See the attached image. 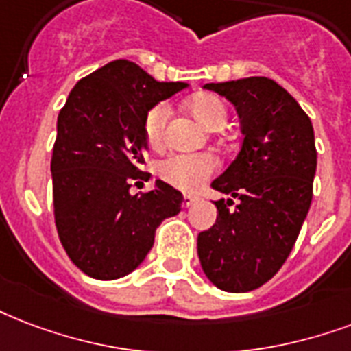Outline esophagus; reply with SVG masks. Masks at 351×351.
Here are the masks:
<instances>
[{"label": "esophagus", "mask_w": 351, "mask_h": 351, "mask_svg": "<svg viewBox=\"0 0 351 351\" xmlns=\"http://www.w3.org/2000/svg\"><path fill=\"white\" fill-rule=\"evenodd\" d=\"M195 202H199V197H197V195H184V206H186V208H191Z\"/></svg>", "instance_id": "obj_1"}]
</instances>
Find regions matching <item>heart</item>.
Wrapping results in <instances>:
<instances>
[{
	"mask_svg": "<svg viewBox=\"0 0 351 351\" xmlns=\"http://www.w3.org/2000/svg\"><path fill=\"white\" fill-rule=\"evenodd\" d=\"M187 108L191 116L206 128L221 127L226 119V106L223 101L210 93L195 95ZM169 117V106L167 104H156L152 110H149L145 117V136L151 145H158L164 136L165 123ZM217 167L215 158L197 152V154H171L156 165L158 176L169 186L182 189V191H195L204 184L213 171Z\"/></svg>",
	"mask_w": 351,
	"mask_h": 351,
	"instance_id": "obj_1",
	"label": "heart"
}]
</instances>
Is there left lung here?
I'll return each mask as SVG.
<instances>
[{
    "instance_id": "obj_1",
    "label": "left lung",
    "mask_w": 351,
    "mask_h": 351,
    "mask_svg": "<svg viewBox=\"0 0 351 351\" xmlns=\"http://www.w3.org/2000/svg\"><path fill=\"white\" fill-rule=\"evenodd\" d=\"M234 104L243 141L211 182L232 199L213 200L217 221L197 239L202 271L215 287L248 293L276 274L307 217L317 173L311 119L296 99L267 77L210 82ZM238 200L234 210L228 205Z\"/></svg>"
}]
</instances>
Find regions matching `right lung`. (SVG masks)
<instances>
[{
    "instance_id": "right-lung-1",
    "label": "right lung",
    "mask_w": 351,
    "mask_h": 351,
    "mask_svg": "<svg viewBox=\"0 0 351 351\" xmlns=\"http://www.w3.org/2000/svg\"><path fill=\"white\" fill-rule=\"evenodd\" d=\"M187 82H158L130 60H114L69 92L58 114L51 158L55 224L64 250L95 280H117L138 269L162 221L182 210V193L149 180L138 165L147 151L145 117Z\"/></svg>"
}]
</instances>
